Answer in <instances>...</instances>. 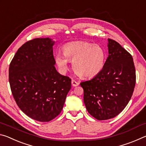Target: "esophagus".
<instances>
[{"instance_id":"esophagus-1","label":"esophagus","mask_w":146,"mask_h":146,"mask_svg":"<svg viewBox=\"0 0 146 146\" xmlns=\"http://www.w3.org/2000/svg\"><path fill=\"white\" fill-rule=\"evenodd\" d=\"M71 84H72V86H74V87H75V86H78V82H76V81H75V80H71Z\"/></svg>"}]
</instances>
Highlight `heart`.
Masks as SVG:
<instances>
[{
	"instance_id": "1",
	"label": "heart",
	"mask_w": 146,
	"mask_h": 146,
	"mask_svg": "<svg viewBox=\"0 0 146 146\" xmlns=\"http://www.w3.org/2000/svg\"><path fill=\"white\" fill-rule=\"evenodd\" d=\"M63 53L55 55V60L62 71L67 70L68 60L73 62V68L78 76L92 78L104 67L106 55L102 47L85 41H76L66 44Z\"/></svg>"
}]
</instances>
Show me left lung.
Masks as SVG:
<instances>
[{"label":"left lung","instance_id":"obj_1","mask_svg":"<svg viewBox=\"0 0 146 146\" xmlns=\"http://www.w3.org/2000/svg\"><path fill=\"white\" fill-rule=\"evenodd\" d=\"M109 55L102 70L80 84L88 113L98 120L110 119L123 111L132 97L136 83L131 54L119 43L108 38Z\"/></svg>","mask_w":146,"mask_h":146}]
</instances>
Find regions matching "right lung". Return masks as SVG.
I'll return each mask as SVG.
<instances>
[{
	"label": "right lung",
	"instance_id": "right-lung-1",
	"mask_svg": "<svg viewBox=\"0 0 146 146\" xmlns=\"http://www.w3.org/2000/svg\"><path fill=\"white\" fill-rule=\"evenodd\" d=\"M54 43L49 38L26 42L9 64V82L17 106L39 122H49L60 114L71 87V79L54 66Z\"/></svg>",
	"mask_w": 146,
	"mask_h": 146
}]
</instances>
